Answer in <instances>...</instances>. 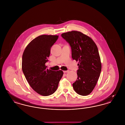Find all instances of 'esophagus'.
Returning <instances> with one entry per match:
<instances>
[{
  "mask_svg": "<svg viewBox=\"0 0 125 125\" xmlns=\"http://www.w3.org/2000/svg\"><path fill=\"white\" fill-rule=\"evenodd\" d=\"M69 71V70H67V71H65L63 72H64V73H68Z\"/></svg>",
  "mask_w": 125,
  "mask_h": 125,
  "instance_id": "esophagus-1",
  "label": "esophagus"
}]
</instances>
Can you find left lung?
<instances>
[{
    "instance_id": "8db88e82",
    "label": "left lung",
    "mask_w": 125,
    "mask_h": 125,
    "mask_svg": "<svg viewBox=\"0 0 125 125\" xmlns=\"http://www.w3.org/2000/svg\"><path fill=\"white\" fill-rule=\"evenodd\" d=\"M61 36L70 45L73 59L79 61L78 78L73 88L78 94L88 95L95 87L101 70L97 46L91 38L80 31H69Z\"/></svg>"
}]
</instances>
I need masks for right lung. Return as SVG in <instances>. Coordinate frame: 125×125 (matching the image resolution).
<instances>
[{"mask_svg": "<svg viewBox=\"0 0 125 125\" xmlns=\"http://www.w3.org/2000/svg\"><path fill=\"white\" fill-rule=\"evenodd\" d=\"M59 38L58 35H42L27 45L22 55V68L31 87L38 94L47 96L57 90L63 72L46 68L51 47Z\"/></svg>", "mask_w": 125, "mask_h": 125, "instance_id": "add662e5", "label": "right lung"}]
</instances>
